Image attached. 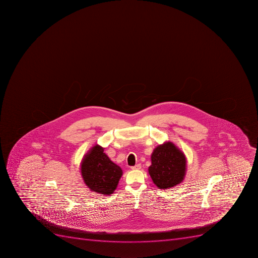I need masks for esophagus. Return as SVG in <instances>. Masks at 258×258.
I'll return each mask as SVG.
<instances>
[{"mask_svg":"<svg viewBox=\"0 0 258 258\" xmlns=\"http://www.w3.org/2000/svg\"><path fill=\"white\" fill-rule=\"evenodd\" d=\"M141 164L135 165V166H133V167H132V170H140V169H141Z\"/></svg>","mask_w":258,"mask_h":258,"instance_id":"obj_1","label":"esophagus"}]
</instances>
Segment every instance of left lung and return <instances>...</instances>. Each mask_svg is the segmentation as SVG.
<instances>
[{
  "mask_svg": "<svg viewBox=\"0 0 258 258\" xmlns=\"http://www.w3.org/2000/svg\"><path fill=\"white\" fill-rule=\"evenodd\" d=\"M149 173L158 188L167 189L180 184L186 171V158L171 141L157 146L151 155Z\"/></svg>",
  "mask_w": 258,
  "mask_h": 258,
  "instance_id": "1",
  "label": "left lung"
}]
</instances>
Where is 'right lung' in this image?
<instances>
[{"label":"right lung","mask_w":258,"mask_h":258,"mask_svg":"<svg viewBox=\"0 0 258 258\" xmlns=\"http://www.w3.org/2000/svg\"><path fill=\"white\" fill-rule=\"evenodd\" d=\"M81 174L84 183L91 191L109 195L117 188L122 170L104 153V148L95 145L81 163Z\"/></svg>","instance_id":"right-lung-1"}]
</instances>
